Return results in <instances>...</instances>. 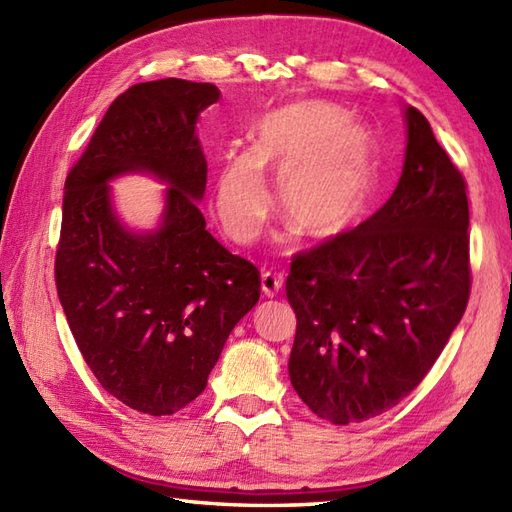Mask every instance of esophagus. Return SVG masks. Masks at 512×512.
<instances>
[{
    "label": "esophagus",
    "instance_id": "obj_1",
    "mask_svg": "<svg viewBox=\"0 0 512 512\" xmlns=\"http://www.w3.org/2000/svg\"><path fill=\"white\" fill-rule=\"evenodd\" d=\"M281 286H284V277L277 273H264L262 275V292L266 297H277Z\"/></svg>",
    "mask_w": 512,
    "mask_h": 512
}]
</instances>
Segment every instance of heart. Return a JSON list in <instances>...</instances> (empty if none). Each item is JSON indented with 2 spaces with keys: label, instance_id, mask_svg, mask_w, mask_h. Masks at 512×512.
Segmentation results:
<instances>
[{
  "label": "heart",
  "instance_id": "1",
  "mask_svg": "<svg viewBox=\"0 0 512 512\" xmlns=\"http://www.w3.org/2000/svg\"><path fill=\"white\" fill-rule=\"evenodd\" d=\"M264 168L281 176V211L308 237L345 233L374 198V154L365 129L323 101L277 107L259 121L255 147L228 151L217 167L215 209L237 244H253L270 215Z\"/></svg>",
  "mask_w": 512,
  "mask_h": 512
}]
</instances>
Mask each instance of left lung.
I'll return each mask as SVG.
<instances>
[{"mask_svg":"<svg viewBox=\"0 0 512 512\" xmlns=\"http://www.w3.org/2000/svg\"><path fill=\"white\" fill-rule=\"evenodd\" d=\"M286 295L292 387L332 424L396 407L438 361L471 295L469 200L416 107L396 191L354 231L292 259Z\"/></svg>","mask_w":512,"mask_h":512,"instance_id":"left-lung-1","label":"left lung"}]
</instances>
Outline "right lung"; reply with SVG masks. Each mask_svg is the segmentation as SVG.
<instances>
[{"label": "right lung", "instance_id": "add662e5", "mask_svg": "<svg viewBox=\"0 0 512 512\" xmlns=\"http://www.w3.org/2000/svg\"><path fill=\"white\" fill-rule=\"evenodd\" d=\"M213 83H136L110 105L65 180L54 281L83 361L127 407L171 416L198 398L262 277L206 231V158L195 121ZM151 170L172 184L166 222L134 236L111 213L106 180Z\"/></svg>", "mask_w": 512, "mask_h": 512}]
</instances>
